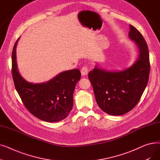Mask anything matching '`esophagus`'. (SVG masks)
I'll list each match as a JSON object with an SVG mask.
<instances>
[{"label":"esophagus","mask_w":160,"mask_h":160,"mask_svg":"<svg viewBox=\"0 0 160 160\" xmlns=\"http://www.w3.org/2000/svg\"><path fill=\"white\" fill-rule=\"evenodd\" d=\"M88 73V67L83 66L81 69V74L82 75H87Z\"/></svg>","instance_id":"34e87169"}]
</instances>
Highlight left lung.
<instances>
[{"mask_svg": "<svg viewBox=\"0 0 160 160\" xmlns=\"http://www.w3.org/2000/svg\"><path fill=\"white\" fill-rule=\"evenodd\" d=\"M129 38L136 42L139 55L133 65L122 71L95 68L89 72L99 108L112 115H121L132 110L143 93L148 81L150 60L148 48L141 33L130 25Z\"/></svg>", "mask_w": 160, "mask_h": 160, "instance_id": "1", "label": "left lung"}]
</instances>
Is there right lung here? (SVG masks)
I'll use <instances>...</instances> for the list:
<instances>
[{"label": "right lung", "mask_w": 160, "mask_h": 160, "mask_svg": "<svg viewBox=\"0 0 160 160\" xmlns=\"http://www.w3.org/2000/svg\"><path fill=\"white\" fill-rule=\"evenodd\" d=\"M12 59V72L15 89L27 110L37 118L46 122L60 121L68 116L73 106L75 86L81 78L77 69L62 72L50 80L32 83L22 78L18 70L16 46Z\"/></svg>", "instance_id": "add662e5"}]
</instances>
